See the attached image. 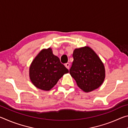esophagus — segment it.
Segmentation results:
<instances>
[{
  "instance_id": "esophagus-1",
  "label": "esophagus",
  "mask_w": 128,
  "mask_h": 128,
  "mask_svg": "<svg viewBox=\"0 0 128 128\" xmlns=\"http://www.w3.org/2000/svg\"><path fill=\"white\" fill-rule=\"evenodd\" d=\"M65 66H66V67L67 69H69V66H70V64L68 63H68H66V64H65Z\"/></svg>"
}]
</instances>
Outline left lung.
<instances>
[{
  "label": "left lung",
  "mask_w": 128,
  "mask_h": 128,
  "mask_svg": "<svg viewBox=\"0 0 128 128\" xmlns=\"http://www.w3.org/2000/svg\"><path fill=\"white\" fill-rule=\"evenodd\" d=\"M73 62L69 70L71 76L84 92L94 90L102 85L106 77L104 66L90 47L74 49Z\"/></svg>",
  "instance_id": "8db88e82"
}]
</instances>
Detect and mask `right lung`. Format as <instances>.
<instances>
[{
  "instance_id": "add662e5",
  "label": "right lung",
  "mask_w": 128,
  "mask_h": 128,
  "mask_svg": "<svg viewBox=\"0 0 128 128\" xmlns=\"http://www.w3.org/2000/svg\"><path fill=\"white\" fill-rule=\"evenodd\" d=\"M69 72L52 48L43 49L32 62L29 77L32 84L39 89L49 91L64 74Z\"/></svg>"
}]
</instances>
